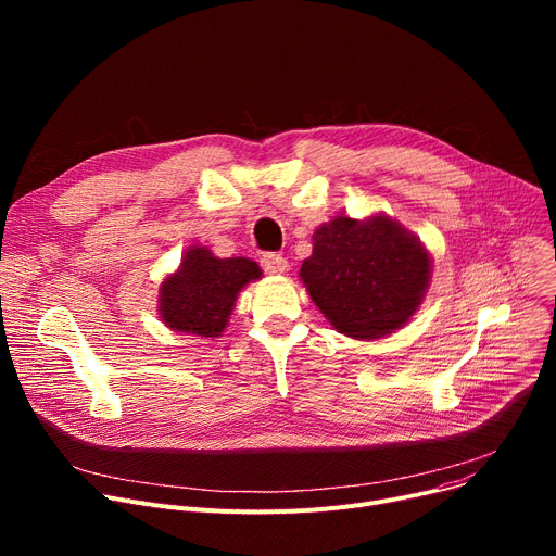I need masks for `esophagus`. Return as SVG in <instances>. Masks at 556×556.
Returning <instances> with one entry per match:
<instances>
[{"label": "esophagus", "mask_w": 556, "mask_h": 556, "mask_svg": "<svg viewBox=\"0 0 556 556\" xmlns=\"http://www.w3.org/2000/svg\"><path fill=\"white\" fill-rule=\"evenodd\" d=\"M261 266L270 275H283L288 270V261L277 252H268V254H263Z\"/></svg>", "instance_id": "esophagus-1"}]
</instances>
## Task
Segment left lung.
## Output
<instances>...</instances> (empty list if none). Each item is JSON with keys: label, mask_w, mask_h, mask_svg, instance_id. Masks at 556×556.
Here are the masks:
<instances>
[{"label": "left lung", "mask_w": 556, "mask_h": 556, "mask_svg": "<svg viewBox=\"0 0 556 556\" xmlns=\"http://www.w3.org/2000/svg\"><path fill=\"white\" fill-rule=\"evenodd\" d=\"M300 277L333 329L374 340L417 313L430 281V254L390 216H336L315 229Z\"/></svg>", "instance_id": "left-lung-1"}]
</instances>
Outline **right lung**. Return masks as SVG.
<instances>
[{
    "mask_svg": "<svg viewBox=\"0 0 556 556\" xmlns=\"http://www.w3.org/2000/svg\"><path fill=\"white\" fill-rule=\"evenodd\" d=\"M258 277L261 268L245 256L218 258L204 245H191L160 286L162 323L178 333L218 338L239 293Z\"/></svg>",
    "mask_w": 556,
    "mask_h": 556,
    "instance_id": "1",
    "label": "right lung"
}]
</instances>
